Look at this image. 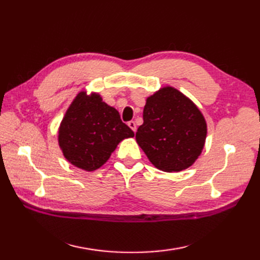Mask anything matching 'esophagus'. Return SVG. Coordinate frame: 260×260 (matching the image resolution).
I'll return each instance as SVG.
<instances>
[{
  "instance_id": "34e87169",
  "label": "esophagus",
  "mask_w": 260,
  "mask_h": 260,
  "mask_svg": "<svg viewBox=\"0 0 260 260\" xmlns=\"http://www.w3.org/2000/svg\"><path fill=\"white\" fill-rule=\"evenodd\" d=\"M127 125H128L129 128L135 133V132H136V124H135V121H134V120H131V121H128V124H127Z\"/></svg>"
}]
</instances>
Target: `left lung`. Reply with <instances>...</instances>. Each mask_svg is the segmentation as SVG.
Instances as JSON below:
<instances>
[{
	"mask_svg": "<svg viewBox=\"0 0 260 260\" xmlns=\"http://www.w3.org/2000/svg\"><path fill=\"white\" fill-rule=\"evenodd\" d=\"M136 142L151 163L164 172H180L200 156L207 123L191 99L164 87L146 99Z\"/></svg>",
	"mask_w": 260,
	"mask_h": 260,
	"instance_id": "left-lung-1",
	"label": "left lung"
}]
</instances>
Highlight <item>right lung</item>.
Instances as JSON below:
<instances>
[{"label":"right lung","mask_w":260,"mask_h":260,"mask_svg":"<svg viewBox=\"0 0 260 260\" xmlns=\"http://www.w3.org/2000/svg\"><path fill=\"white\" fill-rule=\"evenodd\" d=\"M133 136L119 113L101 95L80 91L60 124L58 142L68 162L90 172L107 162L119 142Z\"/></svg>","instance_id":"obj_1"}]
</instances>
